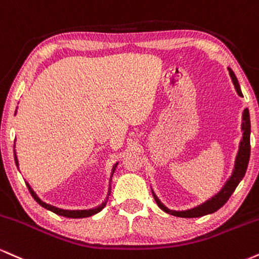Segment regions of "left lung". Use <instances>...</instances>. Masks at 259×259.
Wrapping results in <instances>:
<instances>
[{"instance_id": "left-lung-1", "label": "left lung", "mask_w": 259, "mask_h": 259, "mask_svg": "<svg viewBox=\"0 0 259 259\" xmlns=\"http://www.w3.org/2000/svg\"><path fill=\"white\" fill-rule=\"evenodd\" d=\"M229 70V75L232 77V81L235 86L236 92L240 97L242 96L241 90H240V84L238 82V78H236L235 74L230 68H228ZM242 122L241 124V130H242V139L240 142V147H239V153L236 155L235 159V166H234V171L232 177L227 181L226 185L222 188V190L217 195H214L212 199L207 200L206 202H203L202 205L197 206V207H194L191 209H187V211H173V209L167 208L162 202L157 199V196L155 195L153 191V195L155 201H156L157 206L165 211L166 213L176 215V217H182V218H196V217H202V215L213 213V212L220 209L222 206L226 203L229 197L232 196V194L235 191L236 187H238L241 179L244 178L246 169H247L248 166V160H250V153H251V145H250V135H251V123H250V112H248V109L246 108L244 110V114H242Z\"/></svg>"}]
</instances>
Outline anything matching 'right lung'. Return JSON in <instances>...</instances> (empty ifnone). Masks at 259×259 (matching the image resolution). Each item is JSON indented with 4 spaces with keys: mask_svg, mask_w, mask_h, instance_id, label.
I'll use <instances>...</instances> for the list:
<instances>
[{
    "mask_svg": "<svg viewBox=\"0 0 259 259\" xmlns=\"http://www.w3.org/2000/svg\"><path fill=\"white\" fill-rule=\"evenodd\" d=\"M14 160H15V165L19 166V163H18L17 154H15V151H14ZM117 165H118V163H115V166L112 167V173H111V176L114 175L115 168H116ZM26 187H27V189H29L30 194H31L33 199L36 200V202L39 203V205H41L42 207L50 209V211H52V212H53V213H56V214L63 215V217H68V218H86V217H91V215L98 213V212L102 211V209L104 208L105 205H106V201H105V202H103L100 206H98V207L92 208V209H81V211H80V209H77V211H71V209H62V208L56 207V206H52V205H50V203H46V202L42 201V200L39 199V197H38L37 195H36L35 191H33V190L31 189V187H30L29 183H26ZM110 193H111V191H110V189H109L108 196L110 195ZM106 199H108V197H106Z\"/></svg>",
    "mask_w": 259,
    "mask_h": 259,
    "instance_id": "1",
    "label": "right lung"
}]
</instances>
